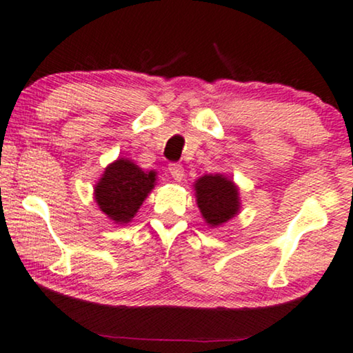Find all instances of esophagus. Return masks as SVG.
Returning a JSON list of instances; mask_svg holds the SVG:
<instances>
[{"label":"esophagus","instance_id":"obj_1","mask_svg":"<svg viewBox=\"0 0 353 353\" xmlns=\"http://www.w3.org/2000/svg\"><path fill=\"white\" fill-rule=\"evenodd\" d=\"M168 170H170L171 176L174 177L176 181H182V177H183V168H182V165H179V163H171Z\"/></svg>","mask_w":353,"mask_h":353}]
</instances>
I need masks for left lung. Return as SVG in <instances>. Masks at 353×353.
<instances>
[{
  "instance_id": "1",
  "label": "left lung",
  "mask_w": 353,
  "mask_h": 353,
  "mask_svg": "<svg viewBox=\"0 0 353 353\" xmlns=\"http://www.w3.org/2000/svg\"><path fill=\"white\" fill-rule=\"evenodd\" d=\"M195 190L198 208L211 227L224 224L240 210L236 185L221 174L200 177Z\"/></svg>"
}]
</instances>
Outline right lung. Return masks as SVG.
<instances>
[{"label":"right lung","mask_w":353,"mask_h":353,"mask_svg":"<svg viewBox=\"0 0 353 353\" xmlns=\"http://www.w3.org/2000/svg\"><path fill=\"white\" fill-rule=\"evenodd\" d=\"M155 172L142 171L129 160H117L107 166L94 190V196L102 212L126 224L136 214L148 193L155 185Z\"/></svg>","instance_id":"1"}]
</instances>
